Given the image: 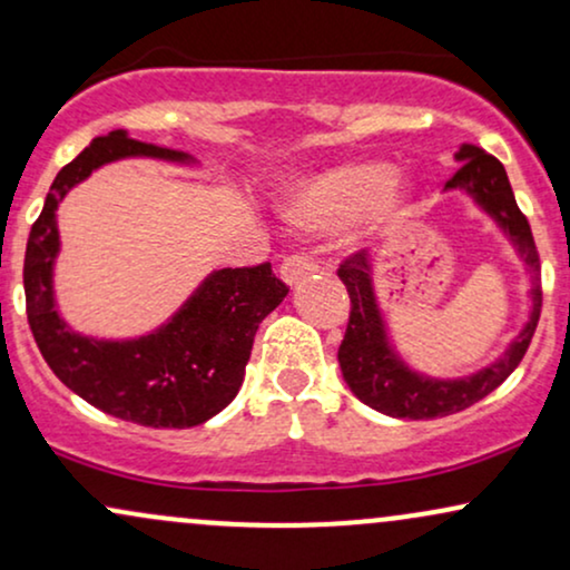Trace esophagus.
<instances>
[{
	"label": "esophagus",
	"instance_id": "esophagus-1",
	"mask_svg": "<svg viewBox=\"0 0 570 570\" xmlns=\"http://www.w3.org/2000/svg\"><path fill=\"white\" fill-rule=\"evenodd\" d=\"M315 271H318V263H315L311 255H305V252L286 257L284 263H281V278H284L289 286L297 284L299 278H307Z\"/></svg>",
	"mask_w": 570,
	"mask_h": 570
}]
</instances>
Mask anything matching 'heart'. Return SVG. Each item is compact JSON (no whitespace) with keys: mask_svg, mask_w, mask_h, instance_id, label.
Masks as SVG:
<instances>
[{"mask_svg":"<svg viewBox=\"0 0 570 570\" xmlns=\"http://www.w3.org/2000/svg\"><path fill=\"white\" fill-rule=\"evenodd\" d=\"M409 185L387 164L355 161L297 183L286 198V215L303 228H328L366 209L374 219H390L403 209Z\"/></svg>","mask_w":570,"mask_h":570,"instance_id":"obj_1","label":"heart"}]
</instances>
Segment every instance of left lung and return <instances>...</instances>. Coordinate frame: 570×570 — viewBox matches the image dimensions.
I'll return each mask as SVG.
<instances>
[{
  "instance_id": "1",
  "label": "left lung",
  "mask_w": 570,
  "mask_h": 570,
  "mask_svg": "<svg viewBox=\"0 0 570 570\" xmlns=\"http://www.w3.org/2000/svg\"><path fill=\"white\" fill-rule=\"evenodd\" d=\"M456 161L462 167L445 183V190H464L472 202L481 207L493 223L502 228L510 242L515 244L518 255L531 271V297L533 307L528 315V324L510 347L499 355V361L489 363L478 374L459 376V380H435V376L420 374L409 368L397 358L390 345L382 311L376 305L374 281H372V255L368 252H355L340 265L337 276L347 286L351 294V321H347L345 340L340 345V368L345 376L347 387L353 390L358 401L366 403L387 416L397 420H435V416H449L456 411L470 409L481 397L493 393L502 382L518 368L523 355L531 345L533 332H537L541 313V265L539 252L533 244L531 225L523 212H520L515 196H512L510 180L502 161L493 159L478 146L464 142L459 148Z\"/></svg>"
}]
</instances>
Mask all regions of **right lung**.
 <instances>
[{
    "label": "right lung",
    "mask_w": 570,
    "mask_h": 570,
    "mask_svg": "<svg viewBox=\"0 0 570 570\" xmlns=\"http://www.w3.org/2000/svg\"><path fill=\"white\" fill-rule=\"evenodd\" d=\"M129 156L188 161L180 150L132 140L125 129H114L66 164L26 244V313L47 366L95 409L142 428H196L236 397L257 328L289 286L276 278L271 263L223 267L209 273L180 311L146 337L114 342L73 332L55 307L52 265L60 249L55 209L95 169Z\"/></svg>",
    "instance_id": "1"
}]
</instances>
